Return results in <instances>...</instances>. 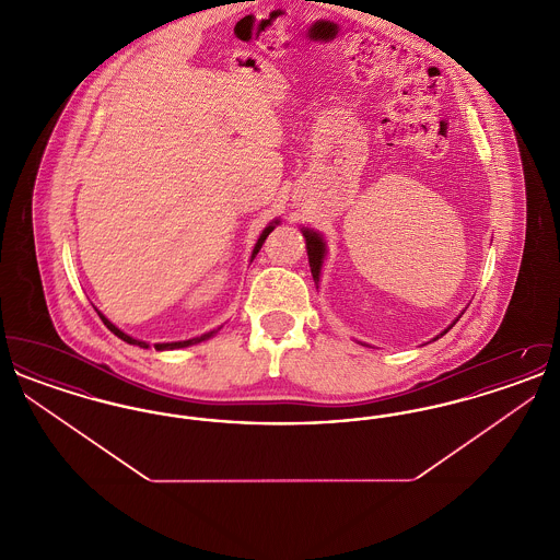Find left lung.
Masks as SVG:
<instances>
[{"mask_svg": "<svg viewBox=\"0 0 560 560\" xmlns=\"http://www.w3.org/2000/svg\"><path fill=\"white\" fill-rule=\"evenodd\" d=\"M302 231V237L306 240V254H308V265H311V272H313V279H315V285L319 288L320 281V268H323V260H325V256H327V241L325 237L320 235L319 231H315V229H308V226H302L300 229ZM464 315V313H462ZM459 315V317H462ZM453 320L452 325L445 329V331H441L436 338H432V340H439L441 336H445L450 329H452L453 325L459 320Z\"/></svg>", "mask_w": 560, "mask_h": 560, "instance_id": "obj_1", "label": "left lung"}]
</instances>
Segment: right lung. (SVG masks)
Wrapping results in <instances>:
<instances>
[{
    "mask_svg": "<svg viewBox=\"0 0 560 560\" xmlns=\"http://www.w3.org/2000/svg\"><path fill=\"white\" fill-rule=\"evenodd\" d=\"M281 220L279 218H275L272 222H268L267 226H265V231L260 233V237H258V241H256V245H254V249H252V258L249 260H254L256 258V254L260 252V247H262V243H265V240L268 237V233H272V229L279 224ZM96 313H98V317L103 319V323L107 325L108 329L117 336V338H121L124 342H128V345H133V347H140V348H151V345L149 342H142V340H136V338H132V336H128L126 331H121L117 325H113L110 320L96 308ZM222 329V325L220 327H215V329H212V331H206V334H201V336H197V338H188V340H180V342H160V345H153L155 347V350H176V348H187L192 347V345H199V342H203V340H210L212 336H215L218 331Z\"/></svg>",
    "mask_w": 560,
    "mask_h": 560,
    "instance_id": "right-lung-1",
    "label": "right lung"
}]
</instances>
